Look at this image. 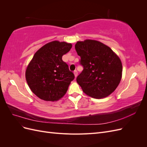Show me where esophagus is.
I'll return each instance as SVG.
<instances>
[{
  "instance_id": "esophagus-1",
  "label": "esophagus",
  "mask_w": 147,
  "mask_h": 147,
  "mask_svg": "<svg viewBox=\"0 0 147 147\" xmlns=\"http://www.w3.org/2000/svg\"><path fill=\"white\" fill-rule=\"evenodd\" d=\"M74 75H75V77H77V75H78V72H77V70H74Z\"/></svg>"
}]
</instances>
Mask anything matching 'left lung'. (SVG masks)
Instances as JSON below:
<instances>
[{"mask_svg": "<svg viewBox=\"0 0 147 147\" xmlns=\"http://www.w3.org/2000/svg\"><path fill=\"white\" fill-rule=\"evenodd\" d=\"M83 67L77 82L88 96L96 99L107 97L121 81L123 67L119 57L99 41L85 40L75 45Z\"/></svg>", "mask_w": 147, "mask_h": 147, "instance_id": "1", "label": "left lung"}]
</instances>
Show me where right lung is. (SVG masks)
<instances>
[{"label": "right lung", "mask_w": 147, "mask_h": 147, "mask_svg": "<svg viewBox=\"0 0 147 147\" xmlns=\"http://www.w3.org/2000/svg\"><path fill=\"white\" fill-rule=\"evenodd\" d=\"M71 43L53 41L35 53L26 70V79L40 99L56 101L63 97L75 78L62 57L72 48Z\"/></svg>", "instance_id": "obj_1"}]
</instances>
